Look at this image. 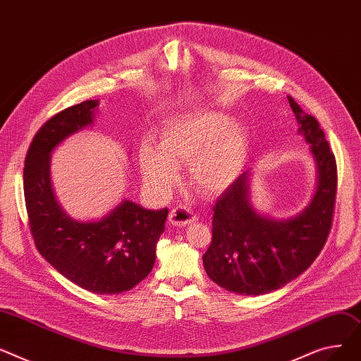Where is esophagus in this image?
Masks as SVG:
<instances>
[{
	"label": "esophagus",
	"mask_w": 361,
	"mask_h": 361,
	"mask_svg": "<svg viewBox=\"0 0 361 361\" xmlns=\"http://www.w3.org/2000/svg\"><path fill=\"white\" fill-rule=\"evenodd\" d=\"M197 220H198V217L195 216L194 211L188 208L186 205H178L176 208H173L171 211V216H169V221H171L176 227L188 226Z\"/></svg>",
	"instance_id": "obj_1"
}]
</instances>
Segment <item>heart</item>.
Returning a JSON list of instances; mask_svg holds the SVG:
<instances>
[{
    "instance_id": "b5f03b06",
    "label": "heart",
    "mask_w": 361,
    "mask_h": 361,
    "mask_svg": "<svg viewBox=\"0 0 361 361\" xmlns=\"http://www.w3.org/2000/svg\"><path fill=\"white\" fill-rule=\"evenodd\" d=\"M217 112H202L169 121L157 147L142 144L138 150L141 175L154 194L166 195L179 180L178 166L188 164L192 185L214 195L228 189L242 175L249 135L239 125Z\"/></svg>"
}]
</instances>
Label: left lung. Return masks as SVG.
Segmentation results:
<instances>
[{
  "instance_id": "8db88e82",
  "label": "left lung",
  "mask_w": 361,
  "mask_h": 361,
  "mask_svg": "<svg viewBox=\"0 0 361 361\" xmlns=\"http://www.w3.org/2000/svg\"><path fill=\"white\" fill-rule=\"evenodd\" d=\"M288 103L312 145L317 189L312 202L288 220L258 214L247 198L249 171L219 197L213 211V239L202 262L208 277L227 291L267 294L298 279L319 255L332 227L336 198V160L319 122L291 96Z\"/></svg>"
}]
</instances>
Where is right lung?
Returning a JSON list of instances; mask_svg holds the SVG:
<instances>
[{
	"instance_id": "add662e5",
	"label": "right lung",
	"mask_w": 361,
	"mask_h": 361,
	"mask_svg": "<svg viewBox=\"0 0 361 361\" xmlns=\"http://www.w3.org/2000/svg\"><path fill=\"white\" fill-rule=\"evenodd\" d=\"M97 100L61 111L40 126L25 161L29 227L39 253L63 277L97 294H119L141 283L156 261L167 208L145 209L122 201L99 221L80 223L58 205L49 176L54 148L93 122Z\"/></svg>"
}]
</instances>
